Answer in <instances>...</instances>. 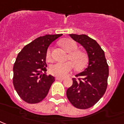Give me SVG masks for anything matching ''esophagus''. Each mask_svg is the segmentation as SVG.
Listing matches in <instances>:
<instances>
[{
	"label": "esophagus",
	"instance_id": "obj_1",
	"mask_svg": "<svg viewBox=\"0 0 124 124\" xmlns=\"http://www.w3.org/2000/svg\"><path fill=\"white\" fill-rule=\"evenodd\" d=\"M55 79L56 80H64V78H60V77H56Z\"/></svg>",
	"mask_w": 124,
	"mask_h": 124
}]
</instances>
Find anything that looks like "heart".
Masks as SVG:
<instances>
[{
    "instance_id": "obj_1",
    "label": "heart",
    "mask_w": 124,
    "mask_h": 124,
    "mask_svg": "<svg viewBox=\"0 0 124 124\" xmlns=\"http://www.w3.org/2000/svg\"><path fill=\"white\" fill-rule=\"evenodd\" d=\"M59 44L61 47L69 54L68 59L71 61L64 63H56L53 64L50 68V72L52 75L57 77H65L70 72L73 66L76 70H81L87 65V56L85 53L82 51L77 50L78 46L75 41L70 39H65L60 41ZM51 50L48 49L47 52V58H50Z\"/></svg>"
}]
</instances>
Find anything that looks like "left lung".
<instances>
[{
	"label": "left lung",
	"instance_id": "left-lung-1",
	"mask_svg": "<svg viewBox=\"0 0 124 124\" xmlns=\"http://www.w3.org/2000/svg\"><path fill=\"white\" fill-rule=\"evenodd\" d=\"M87 52L89 63L83 72L72 78L73 84L67 90L69 101L74 107L87 109L98 102L107 90L108 65L104 52L97 41L86 35L70 34Z\"/></svg>",
	"mask_w": 124,
	"mask_h": 124
}]
</instances>
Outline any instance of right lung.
Instances as JSON below:
<instances>
[{
  "label": "right lung",
  "mask_w": 124,
  "mask_h": 124,
  "mask_svg": "<svg viewBox=\"0 0 124 124\" xmlns=\"http://www.w3.org/2000/svg\"><path fill=\"white\" fill-rule=\"evenodd\" d=\"M62 35L38 37L18 53L13 68V83L17 94L26 102L36 104L43 100L55 80L54 76L46 73V58L49 46Z\"/></svg>",
  "instance_id": "right-lung-1"
}]
</instances>
